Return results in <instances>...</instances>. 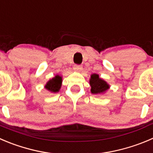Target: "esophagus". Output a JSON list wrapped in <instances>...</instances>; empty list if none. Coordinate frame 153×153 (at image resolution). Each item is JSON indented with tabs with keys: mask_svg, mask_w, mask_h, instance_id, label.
Wrapping results in <instances>:
<instances>
[{
	"mask_svg": "<svg viewBox=\"0 0 153 153\" xmlns=\"http://www.w3.org/2000/svg\"><path fill=\"white\" fill-rule=\"evenodd\" d=\"M82 69V67L81 65H76L74 66V70L76 71H79Z\"/></svg>",
	"mask_w": 153,
	"mask_h": 153,
	"instance_id": "34e87169",
	"label": "esophagus"
}]
</instances>
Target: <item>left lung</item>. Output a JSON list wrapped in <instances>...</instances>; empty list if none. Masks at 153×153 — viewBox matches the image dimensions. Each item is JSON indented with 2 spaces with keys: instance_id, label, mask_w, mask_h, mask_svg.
<instances>
[{
  "instance_id": "obj_1",
  "label": "left lung",
  "mask_w": 153,
  "mask_h": 153,
  "mask_svg": "<svg viewBox=\"0 0 153 153\" xmlns=\"http://www.w3.org/2000/svg\"><path fill=\"white\" fill-rule=\"evenodd\" d=\"M91 91L92 94H97L104 92L109 88V85L104 80L99 78L97 74H94L91 76L90 79Z\"/></svg>"
}]
</instances>
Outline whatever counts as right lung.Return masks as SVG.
<instances>
[{
	"mask_svg": "<svg viewBox=\"0 0 153 153\" xmlns=\"http://www.w3.org/2000/svg\"><path fill=\"white\" fill-rule=\"evenodd\" d=\"M62 79L60 76H56L55 77L52 78L46 83V85H45V88L51 92H57L59 91L61 86H62Z\"/></svg>",
	"mask_w": 153,
	"mask_h": 153,
	"instance_id": "1",
	"label": "right lung"
}]
</instances>
